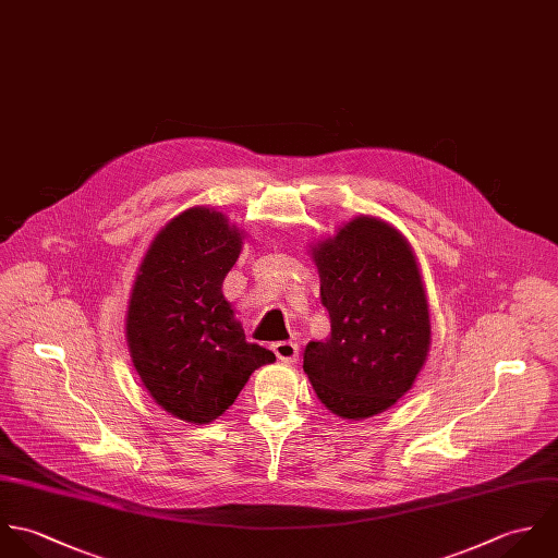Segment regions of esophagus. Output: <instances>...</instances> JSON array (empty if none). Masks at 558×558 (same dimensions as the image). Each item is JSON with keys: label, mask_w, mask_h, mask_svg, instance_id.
<instances>
[{"label": "esophagus", "mask_w": 558, "mask_h": 558, "mask_svg": "<svg viewBox=\"0 0 558 558\" xmlns=\"http://www.w3.org/2000/svg\"><path fill=\"white\" fill-rule=\"evenodd\" d=\"M271 349L278 355V360H282V362H295L300 355V347L293 340H278L271 344Z\"/></svg>", "instance_id": "obj_1"}]
</instances>
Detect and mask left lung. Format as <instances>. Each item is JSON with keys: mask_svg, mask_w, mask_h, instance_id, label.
<instances>
[{"mask_svg": "<svg viewBox=\"0 0 558 558\" xmlns=\"http://www.w3.org/2000/svg\"><path fill=\"white\" fill-rule=\"evenodd\" d=\"M332 332L308 342L304 371L322 403L342 418L395 405L421 373L432 326L414 252L375 218H355L313 250Z\"/></svg>", "mask_w": 558, "mask_h": 558, "instance_id": "1", "label": "left lung"}]
</instances>
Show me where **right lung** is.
<instances>
[{
  "label": "right lung",
  "mask_w": 558,
  "mask_h": 558,
  "mask_svg": "<svg viewBox=\"0 0 558 558\" xmlns=\"http://www.w3.org/2000/svg\"><path fill=\"white\" fill-rule=\"evenodd\" d=\"M241 232L214 209L177 216L150 243L133 284L126 340L150 397L187 423L223 414L250 375L276 355L247 342L223 300Z\"/></svg>",
  "instance_id": "obj_1"
}]
</instances>
